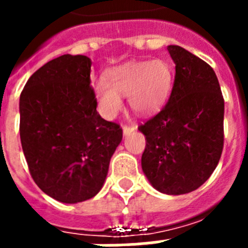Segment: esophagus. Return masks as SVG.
<instances>
[{"label": "esophagus", "instance_id": "obj_1", "mask_svg": "<svg viewBox=\"0 0 248 248\" xmlns=\"http://www.w3.org/2000/svg\"><path fill=\"white\" fill-rule=\"evenodd\" d=\"M136 128H138V126H136L135 124H124L122 126V130H124V135H128L130 132L135 131Z\"/></svg>", "mask_w": 248, "mask_h": 248}]
</instances>
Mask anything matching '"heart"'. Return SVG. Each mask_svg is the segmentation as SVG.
Masks as SVG:
<instances>
[{
	"label": "heart",
	"mask_w": 248,
	"mask_h": 248,
	"mask_svg": "<svg viewBox=\"0 0 248 248\" xmlns=\"http://www.w3.org/2000/svg\"><path fill=\"white\" fill-rule=\"evenodd\" d=\"M172 81L171 64L163 59H155L113 68L107 72L105 82H96L93 90L101 112L107 117H114L122 108L120 95H127L134 112L147 114L165 103Z\"/></svg>",
	"instance_id": "1"
}]
</instances>
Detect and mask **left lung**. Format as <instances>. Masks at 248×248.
<instances>
[{
	"instance_id": "8db88e82",
	"label": "left lung",
	"mask_w": 248,
	"mask_h": 248,
	"mask_svg": "<svg viewBox=\"0 0 248 248\" xmlns=\"http://www.w3.org/2000/svg\"><path fill=\"white\" fill-rule=\"evenodd\" d=\"M175 79L169 101L139 126L147 145L141 167L159 192L200 188L219 163L224 147V97L215 72L192 52L170 45Z\"/></svg>"
}]
</instances>
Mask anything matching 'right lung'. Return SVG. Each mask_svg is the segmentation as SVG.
<instances>
[{"instance_id":"add662e5","label":"right lung","mask_w":248,"mask_h":248,"mask_svg":"<svg viewBox=\"0 0 248 248\" xmlns=\"http://www.w3.org/2000/svg\"><path fill=\"white\" fill-rule=\"evenodd\" d=\"M91 60L62 55L36 71L20 93V141L29 172L54 200L77 203L96 196L122 128L103 120L90 85Z\"/></svg>"}]
</instances>
